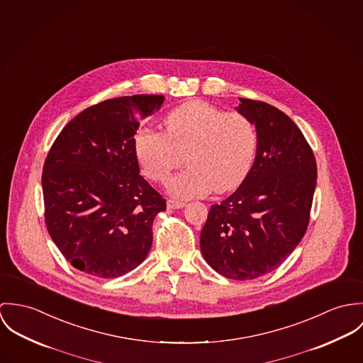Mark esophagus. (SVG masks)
Wrapping results in <instances>:
<instances>
[{"mask_svg":"<svg viewBox=\"0 0 363 363\" xmlns=\"http://www.w3.org/2000/svg\"><path fill=\"white\" fill-rule=\"evenodd\" d=\"M185 206V201H167V207L169 208V210H172V208H182Z\"/></svg>","mask_w":363,"mask_h":363,"instance_id":"esophagus-1","label":"esophagus"}]
</instances>
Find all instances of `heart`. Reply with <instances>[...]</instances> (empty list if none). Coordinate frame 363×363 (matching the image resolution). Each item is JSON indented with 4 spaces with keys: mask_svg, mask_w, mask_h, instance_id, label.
I'll use <instances>...</instances> for the list:
<instances>
[{
    "mask_svg": "<svg viewBox=\"0 0 363 363\" xmlns=\"http://www.w3.org/2000/svg\"><path fill=\"white\" fill-rule=\"evenodd\" d=\"M164 126L165 132L138 130L133 147L145 175L156 182H167L186 156L189 167L168 184L172 196L191 199L213 189L228 192L247 177L256 157L257 132L246 116L192 100L172 110Z\"/></svg>",
    "mask_w": 363,
    "mask_h": 363,
    "instance_id": "1",
    "label": "heart"
}]
</instances>
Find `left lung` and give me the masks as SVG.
Instances as JSON below:
<instances>
[{
    "mask_svg": "<svg viewBox=\"0 0 363 363\" xmlns=\"http://www.w3.org/2000/svg\"><path fill=\"white\" fill-rule=\"evenodd\" d=\"M235 108L253 122L257 150L238 189L213 204L201 233L207 264L233 280L276 270L303 238L318 168L301 129L279 108L240 99Z\"/></svg>",
    "mask_w": 363,
    "mask_h": 363,
    "instance_id": "8db88e82",
    "label": "left lung"
}]
</instances>
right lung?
<instances>
[{
	"label": "right lung",
	"mask_w": 363,
	"mask_h": 363,
	"mask_svg": "<svg viewBox=\"0 0 363 363\" xmlns=\"http://www.w3.org/2000/svg\"><path fill=\"white\" fill-rule=\"evenodd\" d=\"M162 101L136 94L91 106L65 125L47 155L41 185L48 234L89 276H123L152 247L165 201L139 175L133 136Z\"/></svg>",
	"instance_id": "obj_1"
}]
</instances>
